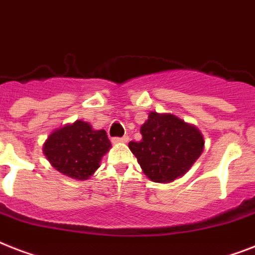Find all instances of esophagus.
Masks as SVG:
<instances>
[{"mask_svg":"<svg viewBox=\"0 0 255 255\" xmlns=\"http://www.w3.org/2000/svg\"><path fill=\"white\" fill-rule=\"evenodd\" d=\"M128 136L127 134H124V136H122V137H113L111 138V141H113V144H118V142H127L128 141Z\"/></svg>","mask_w":255,"mask_h":255,"instance_id":"1","label":"esophagus"}]
</instances>
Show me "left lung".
Masks as SVG:
<instances>
[{
  "mask_svg": "<svg viewBox=\"0 0 255 255\" xmlns=\"http://www.w3.org/2000/svg\"><path fill=\"white\" fill-rule=\"evenodd\" d=\"M140 132L141 140L129 141L128 146L153 182H171L182 177L204 146L202 133L174 115L150 113Z\"/></svg>",
  "mask_w": 255,
  "mask_h": 255,
  "instance_id": "left-lung-1",
  "label": "left lung"
}]
</instances>
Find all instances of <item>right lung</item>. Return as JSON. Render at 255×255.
<instances>
[{
  "instance_id": "obj_1",
  "label": "right lung",
  "mask_w": 255,
  "mask_h": 255,
  "mask_svg": "<svg viewBox=\"0 0 255 255\" xmlns=\"http://www.w3.org/2000/svg\"><path fill=\"white\" fill-rule=\"evenodd\" d=\"M111 142L106 131H94L77 121L52 132L44 142V154L56 170L74 179H86L99 167Z\"/></svg>"
}]
</instances>
